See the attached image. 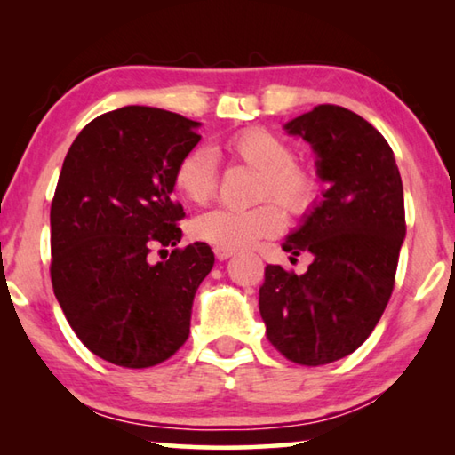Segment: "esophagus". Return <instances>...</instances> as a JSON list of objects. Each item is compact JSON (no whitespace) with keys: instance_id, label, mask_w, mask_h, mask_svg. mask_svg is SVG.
Listing matches in <instances>:
<instances>
[{"instance_id":"34e87169","label":"esophagus","mask_w":455,"mask_h":455,"mask_svg":"<svg viewBox=\"0 0 455 455\" xmlns=\"http://www.w3.org/2000/svg\"><path fill=\"white\" fill-rule=\"evenodd\" d=\"M214 255H217L219 260H227L235 255V251H227V249H214Z\"/></svg>"}]
</instances>
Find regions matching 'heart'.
<instances>
[{"mask_svg":"<svg viewBox=\"0 0 455 455\" xmlns=\"http://www.w3.org/2000/svg\"><path fill=\"white\" fill-rule=\"evenodd\" d=\"M222 148L230 158L259 171L257 200H275L284 211L301 217L317 204L321 180L309 166L295 163V150L281 136L260 126L243 128L230 134ZM217 156L206 146H195L174 168V187L195 204H204L219 188ZM284 219L279 206L263 203L249 211L212 209L192 222V236L214 249L238 251L259 238L275 236Z\"/></svg>","mask_w":455,"mask_h":455,"instance_id":"1","label":"heart"}]
</instances>
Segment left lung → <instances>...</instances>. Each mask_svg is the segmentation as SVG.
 Here are the masks:
<instances>
[{
  "label": "left lung",
  "instance_id": "obj_1",
  "mask_svg": "<svg viewBox=\"0 0 455 455\" xmlns=\"http://www.w3.org/2000/svg\"><path fill=\"white\" fill-rule=\"evenodd\" d=\"M284 128L313 146L329 188L283 243L313 263L305 275L267 265L259 311L284 359L317 367L361 347L389 303L405 236L403 184L387 140L347 108L319 104Z\"/></svg>",
  "mask_w": 455,
  "mask_h": 455
}]
</instances>
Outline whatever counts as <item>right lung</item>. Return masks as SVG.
<instances>
[{
    "label": "right lung",
    "instance_id": "add662e5",
    "mask_svg": "<svg viewBox=\"0 0 455 455\" xmlns=\"http://www.w3.org/2000/svg\"><path fill=\"white\" fill-rule=\"evenodd\" d=\"M198 122L148 106L84 126L61 166L50 209L56 299L94 355L128 369L172 357L190 333L192 299L211 273L206 243L180 249L174 168L200 140ZM154 245H174L150 264Z\"/></svg>",
    "mask_w": 455,
    "mask_h": 455
}]
</instances>
